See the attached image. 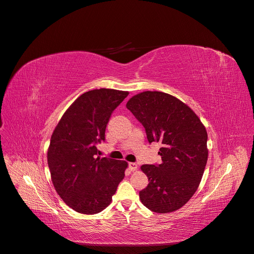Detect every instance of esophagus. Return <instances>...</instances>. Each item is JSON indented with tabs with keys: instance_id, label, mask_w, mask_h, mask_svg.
Listing matches in <instances>:
<instances>
[{
	"instance_id": "1",
	"label": "esophagus",
	"mask_w": 254,
	"mask_h": 254,
	"mask_svg": "<svg viewBox=\"0 0 254 254\" xmlns=\"http://www.w3.org/2000/svg\"><path fill=\"white\" fill-rule=\"evenodd\" d=\"M128 168L130 171H136L138 169V165L136 163H128Z\"/></svg>"
}]
</instances>
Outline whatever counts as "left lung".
Segmentation results:
<instances>
[{
	"mask_svg": "<svg viewBox=\"0 0 254 254\" xmlns=\"http://www.w3.org/2000/svg\"><path fill=\"white\" fill-rule=\"evenodd\" d=\"M127 108L143 125L149 143L161 142V165H143L148 185L142 204L156 213L180 209L196 191L208 159L207 130L190 107L162 91H143Z\"/></svg>",
	"mask_w": 254,
	"mask_h": 254,
	"instance_id": "obj_1",
	"label": "left lung"
}]
</instances>
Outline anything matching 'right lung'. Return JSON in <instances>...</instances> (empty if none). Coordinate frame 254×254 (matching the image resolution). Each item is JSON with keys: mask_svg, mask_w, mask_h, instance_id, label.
Returning <instances> with one entry per match:
<instances>
[{"mask_svg": "<svg viewBox=\"0 0 254 254\" xmlns=\"http://www.w3.org/2000/svg\"><path fill=\"white\" fill-rule=\"evenodd\" d=\"M128 95L110 88L93 89L80 96L64 113L52 132L47 163L53 186L70 208L97 214L108 207L126 161L97 156V144L105 140L112 112Z\"/></svg>", "mask_w": 254, "mask_h": 254, "instance_id": "1", "label": "right lung"}]
</instances>
